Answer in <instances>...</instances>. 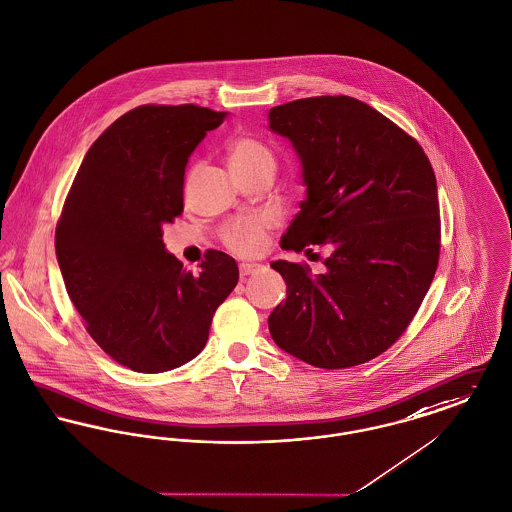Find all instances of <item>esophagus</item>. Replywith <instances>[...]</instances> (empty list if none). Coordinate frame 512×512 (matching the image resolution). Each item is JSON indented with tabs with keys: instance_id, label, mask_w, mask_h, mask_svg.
I'll return each mask as SVG.
<instances>
[{
	"instance_id": "1",
	"label": "esophagus",
	"mask_w": 512,
	"mask_h": 512,
	"mask_svg": "<svg viewBox=\"0 0 512 512\" xmlns=\"http://www.w3.org/2000/svg\"><path fill=\"white\" fill-rule=\"evenodd\" d=\"M256 271H260V266L258 264H243L241 266V279H246V277H250V275H254Z\"/></svg>"
}]
</instances>
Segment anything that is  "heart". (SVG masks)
<instances>
[{
  "label": "heart",
  "mask_w": 512,
  "mask_h": 512,
  "mask_svg": "<svg viewBox=\"0 0 512 512\" xmlns=\"http://www.w3.org/2000/svg\"><path fill=\"white\" fill-rule=\"evenodd\" d=\"M229 163L235 175H243L260 167H273V154L258 138L239 136L229 146ZM269 227L268 217H239L227 223L221 237L231 252L239 256H256L268 243Z\"/></svg>",
  "instance_id": "obj_1"
}]
</instances>
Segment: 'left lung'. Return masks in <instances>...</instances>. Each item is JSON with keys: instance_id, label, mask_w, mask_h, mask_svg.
Here are the masks:
<instances>
[{"instance_id": "1", "label": "left lung", "mask_w": 512, "mask_h": 512, "mask_svg": "<svg viewBox=\"0 0 512 512\" xmlns=\"http://www.w3.org/2000/svg\"><path fill=\"white\" fill-rule=\"evenodd\" d=\"M302 163L306 200L281 246H323L327 271L277 260L287 298L269 314L277 347L316 368L364 364L416 316L441 250L437 183L416 138L350 96L269 109ZM316 254V252H314Z\"/></svg>"}]
</instances>
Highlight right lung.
<instances>
[{
    "mask_svg": "<svg viewBox=\"0 0 512 512\" xmlns=\"http://www.w3.org/2000/svg\"><path fill=\"white\" fill-rule=\"evenodd\" d=\"M223 119L194 104L127 111L90 146L65 198L55 254L67 295L100 349L135 372L200 354L239 281L225 252H208L192 275L163 244V225L183 214L189 156Z\"/></svg>",
    "mask_w": 512,
    "mask_h": 512,
    "instance_id": "1",
    "label": "right lung"
}]
</instances>
